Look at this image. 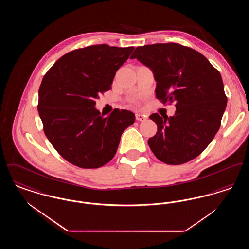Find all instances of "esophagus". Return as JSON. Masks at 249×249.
Here are the masks:
<instances>
[{"instance_id": "obj_1", "label": "esophagus", "mask_w": 249, "mask_h": 249, "mask_svg": "<svg viewBox=\"0 0 249 249\" xmlns=\"http://www.w3.org/2000/svg\"><path fill=\"white\" fill-rule=\"evenodd\" d=\"M146 118L147 117L145 115H142V114H140V113H136L135 114V119H136V120H138V121H144Z\"/></svg>"}]
</instances>
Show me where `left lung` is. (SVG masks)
<instances>
[{
	"instance_id": "left-lung-1",
	"label": "left lung",
	"mask_w": 249,
	"mask_h": 249,
	"mask_svg": "<svg viewBox=\"0 0 249 249\" xmlns=\"http://www.w3.org/2000/svg\"><path fill=\"white\" fill-rule=\"evenodd\" d=\"M135 58L153 71L157 99L177 107L173 117H149L158 126L147 141L150 149L166 164L190 161L220 128L227 106L220 72L200 52L177 43L138 47L130 56Z\"/></svg>"
}]
</instances>
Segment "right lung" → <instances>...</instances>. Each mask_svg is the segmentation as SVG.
I'll return each mask as SVG.
<instances>
[{"label":"right lung","mask_w":249,"mask_h":249,"mask_svg":"<svg viewBox=\"0 0 249 249\" xmlns=\"http://www.w3.org/2000/svg\"><path fill=\"white\" fill-rule=\"evenodd\" d=\"M133 47L106 44L78 48L59 58L39 88L38 113L49 142L64 160L84 169L108 163L121 134L135 120L128 110L108 116L95 108V99L111 89L116 71Z\"/></svg>","instance_id":"1"}]
</instances>
